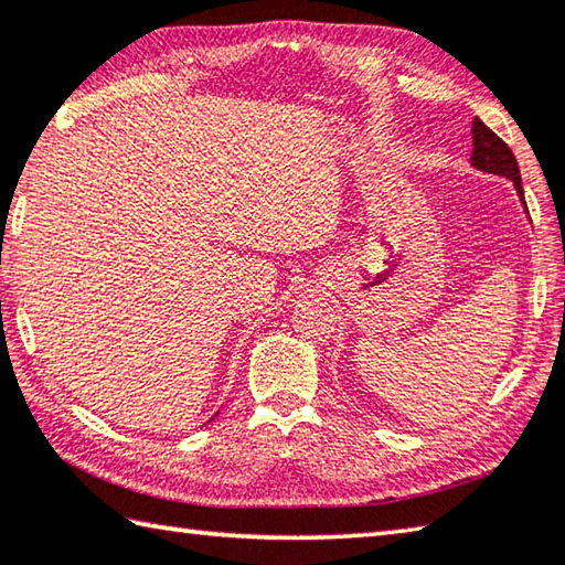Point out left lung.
Instances as JSON below:
<instances>
[{"label": "left lung", "mask_w": 565, "mask_h": 565, "mask_svg": "<svg viewBox=\"0 0 565 565\" xmlns=\"http://www.w3.org/2000/svg\"><path fill=\"white\" fill-rule=\"evenodd\" d=\"M471 142H475V150H471V166H475L477 170L491 172V175L509 178L511 182H514L519 198L524 200L519 162L507 142L501 140L494 130L487 128L479 118H475V122H471Z\"/></svg>", "instance_id": "1"}]
</instances>
